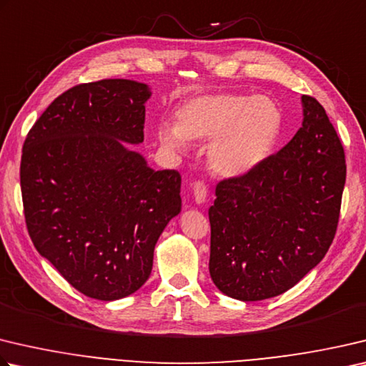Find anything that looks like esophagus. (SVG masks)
<instances>
[{
    "label": "esophagus",
    "instance_id": "obj_1",
    "mask_svg": "<svg viewBox=\"0 0 366 366\" xmlns=\"http://www.w3.org/2000/svg\"><path fill=\"white\" fill-rule=\"evenodd\" d=\"M192 190H194V198L197 203H204L206 198H208V187H206V184L202 182V181H197L194 184V187H192Z\"/></svg>",
    "mask_w": 366,
    "mask_h": 366
}]
</instances>
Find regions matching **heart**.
<instances>
[{"instance_id": "heart-1", "label": "heart", "mask_w": 366, "mask_h": 366, "mask_svg": "<svg viewBox=\"0 0 366 366\" xmlns=\"http://www.w3.org/2000/svg\"><path fill=\"white\" fill-rule=\"evenodd\" d=\"M177 123L158 126V139L171 150L189 141H208V162L222 176H243L270 157L282 134L283 115L264 96L219 92L189 99L177 110Z\"/></svg>"}]
</instances>
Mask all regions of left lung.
<instances>
[{
  "label": "left lung",
  "instance_id": "obj_1",
  "mask_svg": "<svg viewBox=\"0 0 366 366\" xmlns=\"http://www.w3.org/2000/svg\"><path fill=\"white\" fill-rule=\"evenodd\" d=\"M295 137L252 171L219 181L211 206L209 274L224 295L285 293L322 261L336 235L345 157L322 104L302 96Z\"/></svg>",
  "mask_w": 366,
  "mask_h": 366
}]
</instances>
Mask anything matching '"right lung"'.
<instances>
[{"label":"right lung","mask_w":366,"mask_h":366,"mask_svg":"<svg viewBox=\"0 0 366 366\" xmlns=\"http://www.w3.org/2000/svg\"><path fill=\"white\" fill-rule=\"evenodd\" d=\"M147 84L101 79L56 97L26 134L25 224L36 251L79 293L129 296L147 282L154 249L181 212V174L154 171L128 144L144 141Z\"/></svg>","instance_id":"add662e5"}]
</instances>
